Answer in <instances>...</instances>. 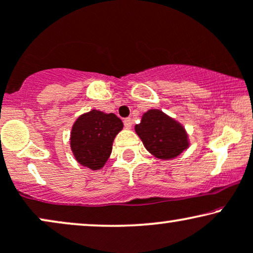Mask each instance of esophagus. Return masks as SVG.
<instances>
[{
	"instance_id": "34e87169",
	"label": "esophagus",
	"mask_w": 253,
	"mask_h": 253,
	"mask_svg": "<svg viewBox=\"0 0 253 253\" xmlns=\"http://www.w3.org/2000/svg\"><path fill=\"white\" fill-rule=\"evenodd\" d=\"M124 125H125V127H126V128H130V127H132V125H133V120L130 119V118H125Z\"/></svg>"
}]
</instances>
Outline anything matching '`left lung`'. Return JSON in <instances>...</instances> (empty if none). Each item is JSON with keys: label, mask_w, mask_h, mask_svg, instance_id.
<instances>
[{"label": "left lung", "mask_w": 253, "mask_h": 253, "mask_svg": "<svg viewBox=\"0 0 253 253\" xmlns=\"http://www.w3.org/2000/svg\"><path fill=\"white\" fill-rule=\"evenodd\" d=\"M135 132L146 149L158 159L176 158L188 147V136L180 124L159 110L143 114Z\"/></svg>", "instance_id": "8db88e82"}]
</instances>
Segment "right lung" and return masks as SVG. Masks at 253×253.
I'll use <instances>...</instances> for the list:
<instances>
[{
    "label": "right lung",
    "mask_w": 253,
    "mask_h": 253,
    "mask_svg": "<svg viewBox=\"0 0 253 253\" xmlns=\"http://www.w3.org/2000/svg\"><path fill=\"white\" fill-rule=\"evenodd\" d=\"M124 125L116 114L92 110L77 119L71 132V149L77 161L98 170L106 164L113 140Z\"/></svg>",
    "instance_id": "obj_1"
}]
</instances>
